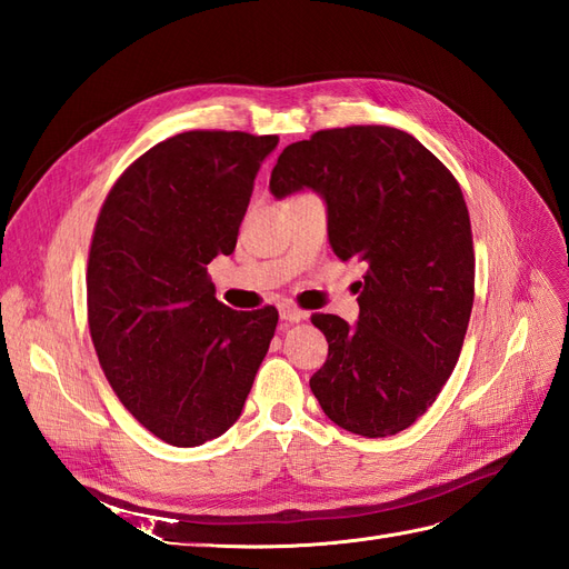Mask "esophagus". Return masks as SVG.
I'll return each instance as SVG.
<instances>
[{"label":"esophagus","mask_w":569,"mask_h":569,"mask_svg":"<svg viewBox=\"0 0 569 569\" xmlns=\"http://www.w3.org/2000/svg\"><path fill=\"white\" fill-rule=\"evenodd\" d=\"M280 318H282L284 322H301V320L308 318V313L301 311V308H297V306L282 303V306H280Z\"/></svg>","instance_id":"esophagus-1"}]
</instances>
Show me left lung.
I'll list each match as a JSON object with an SVG mask.
<instances>
[{
  "mask_svg": "<svg viewBox=\"0 0 569 569\" xmlns=\"http://www.w3.org/2000/svg\"><path fill=\"white\" fill-rule=\"evenodd\" d=\"M301 189L325 201L332 251L366 268L356 325L330 313L311 318L330 347L311 391L351 435H399L437 401L468 332V206L432 151L387 126L320 130L289 144L270 192L284 199Z\"/></svg>",
  "mask_w": 569,
  "mask_h": 569,
  "instance_id": "8db88e82",
  "label": "left lung"
}]
</instances>
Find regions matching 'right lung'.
Returning <instances> with one entry per match:
<instances>
[{"mask_svg":"<svg viewBox=\"0 0 569 569\" xmlns=\"http://www.w3.org/2000/svg\"><path fill=\"white\" fill-rule=\"evenodd\" d=\"M278 134L192 130L142 153L109 192L90 247V335L109 385L151 435L199 446L242 416L278 327L232 311L209 266L230 256Z\"/></svg>","mask_w":569,"mask_h":569,"instance_id":"1","label":"right lung"}]
</instances>
